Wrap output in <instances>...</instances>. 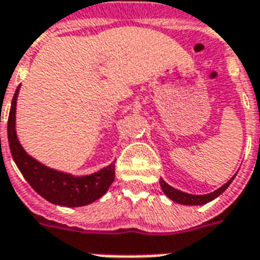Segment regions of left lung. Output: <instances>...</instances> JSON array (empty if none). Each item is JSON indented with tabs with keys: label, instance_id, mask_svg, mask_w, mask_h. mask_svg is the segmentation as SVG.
<instances>
[{
	"label": "left lung",
	"instance_id": "obj_1",
	"mask_svg": "<svg viewBox=\"0 0 260 260\" xmlns=\"http://www.w3.org/2000/svg\"><path fill=\"white\" fill-rule=\"evenodd\" d=\"M236 177V174H235L234 177L231 178L230 181L224 183L221 187H218L217 190H214L212 193L208 194H190V193H185V191H181V190L175 189L173 186H170L169 183L163 181L162 178H160V187H162L163 193L166 194L167 197L170 198L171 201L178 202V204H181V205H204V204H208V202L213 201L214 198H217L220 194H222L228 189V186L232 183V181Z\"/></svg>",
	"mask_w": 260,
	"mask_h": 260
}]
</instances>
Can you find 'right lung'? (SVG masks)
Wrapping results in <instances>:
<instances>
[{"label":"right lung","instance_id":"add662e5","mask_svg":"<svg viewBox=\"0 0 260 260\" xmlns=\"http://www.w3.org/2000/svg\"><path fill=\"white\" fill-rule=\"evenodd\" d=\"M20 86L16 89L13 95L8 118V142L10 154L20 173L36 193L55 205L77 208L97 201L113 183L114 163H110L109 166L93 174L78 177L51 169L30 156L22 148L16 134V105Z\"/></svg>","mask_w":260,"mask_h":260}]
</instances>
